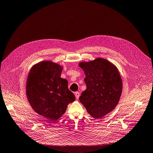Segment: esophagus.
I'll return each mask as SVG.
<instances>
[{"mask_svg": "<svg viewBox=\"0 0 153 153\" xmlns=\"http://www.w3.org/2000/svg\"><path fill=\"white\" fill-rule=\"evenodd\" d=\"M75 96L76 97V99H78V98L79 97V93L78 92H76L75 93Z\"/></svg>", "mask_w": 153, "mask_h": 153, "instance_id": "obj_1", "label": "esophagus"}]
</instances>
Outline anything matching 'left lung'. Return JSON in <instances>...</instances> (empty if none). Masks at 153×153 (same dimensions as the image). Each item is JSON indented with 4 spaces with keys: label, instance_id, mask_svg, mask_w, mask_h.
<instances>
[{
    "label": "left lung",
    "instance_id": "left-lung-1",
    "mask_svg": "<svg viewBox=\"0 0 153 153\" xmlns=\"http://www.w3.org/2000/svg\"><path fill=\"white\" fill-rule=\"evenodd\" d=\"M79 67L84 71L86 85L79 101L91 116L101 119L112 111L120 100L123 84L119 71L102 58L81 62Z\"/></svg>",
    "mask_w": 153,
    "mask_h": 153
}]
</instances>
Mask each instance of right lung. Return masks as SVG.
<instances>
[{
	"instance_id": "right-lung-1",
	"label": "right lung",
	"mask_w": 153,
	"mask_h": 153,
	"mask_svg": "<svg viewBox=\"0 0 153 153\" xmlns=\"http://www.w3.org/2000/svg\"><path fill=\"white\" fill-rule=\"evenodd\" d=\"M62 67L51 61L34 64L26 82V95L33 109L50 120H56L65 112L75 97L61 78Z\"/></svg>"
}]
</instances>
